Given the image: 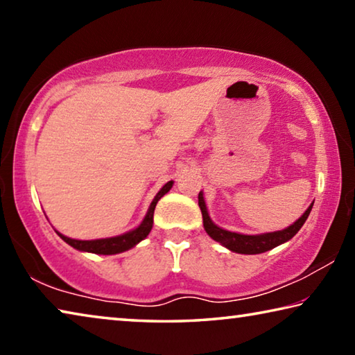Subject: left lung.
Here are the masks:
<instances>
[{"instance_id": "left-lung-1", "label": "left lung", "mask_w": 355, "mask_h": 355, "mask_svg": "<svg viewBox=\"0 0 355 355\" xmlns=\"http://www.w3.org/2000/svg\"><path fill=\"white\" fill-rule=\"evenodd\" d=\"M199 207L202 211V218H203V227H205V232L211 236L214 241L220 243L222 245H225L227 249H230L232 252H236V254H245V255H255V254H263V252H268L277 245L284 244L286 241L296 235V233L300 230V227L304 225V222L307 220L309 214L311 211V207L313 203L307 208L300 218L294 222L293 225L284 228V230L279 232H271V233H261V235H243V233H235V232H228L224 230L214 224V222L209 219L208 209L205 205V199H203V192H199Z\"/></svg>"}]
</instances>
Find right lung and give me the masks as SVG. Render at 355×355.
<instances>
[{
    "label": "right lung",
    "instance_id": "right-lung-1",
    "mask_svg": "<svg viewBox=\"0 0 355 355\" xmlns=\"http://www.w3.org/2000/svg\"><path fill=\"white\" fill-rule=\"evenodd\" d=\"M172 184H173V182H167L163 188L159 189L158 194L155 196V199L152 203H150L148 211L146 214V218H144V220L141 222V225L136 227L135 230L123 233V235L83 241V239H71V238L64 236L62 233H59V232H56V233L64 239L65 243L70 244L71 248L76 250H81V252H92V254H98V255H114V254H120V252L128 250L131 248H135L137 243H141L144 238H147V235L153 227V213H155L156 203H158V200L166 194V192L171 191Z\"/></svg>",
    "mask_w": 355,
    "mask_h": 355
}]
</instances>
